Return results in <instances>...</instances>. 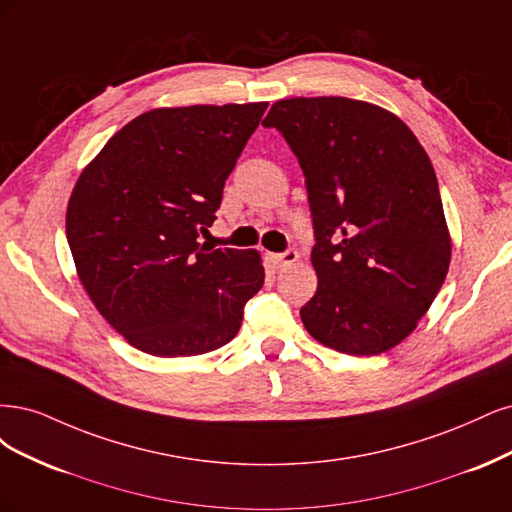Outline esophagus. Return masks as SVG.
Here are the masks:
<instances>
[{
    "label": "esophagus",
    "mask_w": 512,
    "mask_h": 512,
    "mask_svg": "<svg viewBox=\"0 0 512 512\" xmlns=\"http://www.w3.org/2000/svg\"><path fill=\"white\" fill-rule=\"evenodd\" d=\"M300 253L295 249H287L285 253H268V261L272 263V266L276 268H285V266H291L293 261H298Z\"/></svg>",
    "instance_id": "esophagus-1"
}]
</instances>
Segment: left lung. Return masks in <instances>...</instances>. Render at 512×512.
Returning a JSON list of instances; mask_svg holds the SVG:
<instances>
[{"mask_svg": "<svg viewBox=\"0 0 512 512\" xmlns=\"http://www.w3.org/2000/svg\"><path fill=\"white\" fill-rule=\"evenodd\" d=\"M263 127L283 134L306 178L319 285L300 310L304 327L346 355L389 351L451 263L430 157L395 114L349 97L280 100Z\"/></svg>", "mask_w": 512, "mask_h": 512, "instance_id": "obj_1", "label": "left lung"}]
</instances>
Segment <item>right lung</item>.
Returning <instances> with one entry per match:
<instances>
[{
    "label": "right lung",
    "mask_w": 512,
    "mask_h": 512,
    "mask_svg": "<svg viewBox=\"0 0 512 512\" xmlns=\"http://www.w3.org/2000/svg\"><path fill=\"white\" fill-rule=\"evenodd\" d=\"M268 104L159 108L114 134L80 174L65 234L95 308L142 353L219 349L263 285L257 251L197 242Z\"/></svg>",
    "instance_id": "add662e5"
}]
</instances>
